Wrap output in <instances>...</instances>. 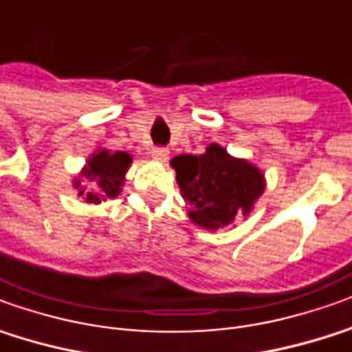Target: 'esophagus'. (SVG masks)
I'll use <instances>...</instances> for the list:
<instances>
[{
    "label": "esophagus",
    "instance_id": "obj_1",
    "mask_svg": "<svg viewBox=\"0 0 352 352\" xmlns=\"http://www.w3.org/2000/svg\"><path fill=\"white\" fill-rule=\"evenodd\" d=\"M151 159L157 162H164L168 159V149H164V147H153Z\"/></svg>",
    "mask_w": 352,
    "mask_h": 352
}]
</instances>
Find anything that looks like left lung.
I'll list each match as a JSON object with an SVG mask.
<instances>
[{
    "mask_svg": "<svg viewBox=\"0 0 352 352\" xmlns=\"http://www.w3.org/2000/svg\"><path fill=\"white\" fill-rule=\"evenodd\" d=\"M182 197L190 205L188 217L203 230L217 232L249 217L264 193L263 170L247 159H237L218 144L203 155H178L170 161Z\"/></svg>",
    "mask_w": 352,
    "mask_h": 352,
    "instance_id": "8db88e82",
    "label": "left lung"
}]
</instances>
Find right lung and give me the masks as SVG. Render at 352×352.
I'll return each mask as SVG.
<instances>
[{
	"mask_svg": "<svg viewBox=\"0 0 352 352\" xmlns=\"http://www.w3.org/2000/svg\"><path fill=\"white\" fill-rule=\"evenodd\" d=\"M130 164H132L130 153L98 147L89 155L78 176H74L72 188L78 191V197L94 205L107 199H116L122 191ZM86 181L90 182L89 190Z\"/></svg>",
	"mask_w": 352,
	"mask_h": 352,
	"instance_id": "1",
	"label": "right lung"
}]
</instances>
